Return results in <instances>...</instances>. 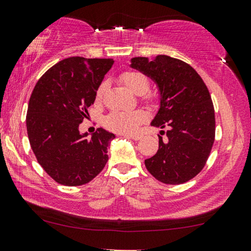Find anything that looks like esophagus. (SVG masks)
<instances>
[{"mask_svg": "<svg viewBox=\"0 0 251 251\" xmlns=\"http://www.w3.org/2000/svg\"><path fill=\"white\" fill-rule=\"evenodd\" d=\"M126 136H128L129 138H132V140H134V141H138L142 138L140 134H129V135H126Z\"/></svg>", "mask_w": 251, "mask_h": 251, "instance_id": "1", "label": "esophagus"}]
</instances>
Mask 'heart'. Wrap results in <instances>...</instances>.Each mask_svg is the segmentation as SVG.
I'll list each match as a JSON object with an SVG mask.
<instances>
[{"mask_svg": "<svg viewBox=\"0 0 251 251\" xmlns=\"http://www.w3.org/2000/svg\"><path fill=\"white\" fill-rule=\"evenodd\" d=\"M119 78L133 93H135L137 96H142V98L145 101H151L153 96L151 93L147 92L150 87V82L149 78L143 73L138 72V71H126V72L121 74ZM106 82H101L98 89H97V101H101L103 93L106 91ZM145 121H147V114L142 110H115L106 116L103 125L111 132L128 134L135 132L138 126Z\"/></svg>", "mask_w": 251, "mask_h": 251, "instance_id": "obj_1", "label": "heart"}]
</instances>
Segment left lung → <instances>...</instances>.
Instances as JSON below:
<instances>
[{"label": "left lung", "mask_w": 251, "mask_h": 251, "mask_svg": "<svg viewBox=\"0 0 251 251\" xmlns=\"http://www.w3.org/2000/svg\"><path fill=\"white\" fill-rule=\"evenodd\" d=\"M130 67L158 85L160 108L151 125L168 127L167 138L159 135L158 152L145 167L163 184H184L201 173L214 143V107L206 84L189 64L167 55L152 61L134 57Z\"/></svg>", "instance_id": "8db88e82"}]
</instances>
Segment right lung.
Masks as SVG:
<instances>
[{
	"instance_id": "right-lung-1",
	"label": "right lung",
	"mask_w": 251,
	"mask_h": 251,
	"mask_svg": "<svg viewBox=\"0 0 251 251\" xmlns=\"http://www.w3.org/2000/svg\"><path fill=\"white\" fill-rule=\"evenodd\" d=\"M113 64L111 58H65L33 88L25 118L29 142L37 161L58 184L84 185L106 166L114 134L98 128L89 138L78 125Z\"/></svg>"
}]
</instances>
